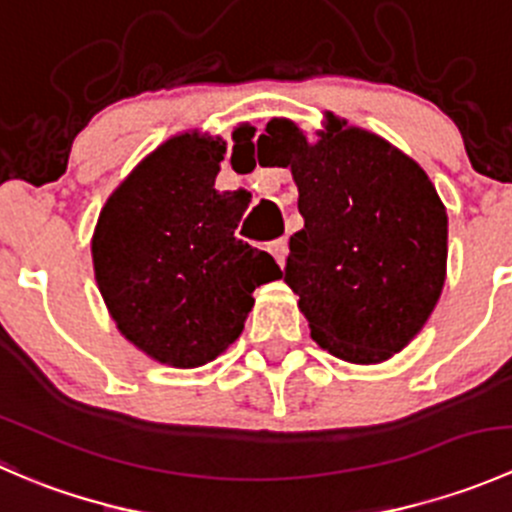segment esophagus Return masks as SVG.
Wrapping results in <instances>:
<instances>
[{"mask_svg":"<svg viewBox=\"0 0 512 512\" xmlns=\"http://www.w3.org/2000/svg\"><path fill=\"white\" fill-rule=\"evenodd\" d=\"M270 252H272V257H275V260H277V265L285 267V262H287V252H289L287 240H275V242H272V245H270Z\"/></svg>","mask_w":512,"mask_h":512,"instance_id":"1","label":"esophagus"}]
</instances>
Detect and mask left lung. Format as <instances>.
Wrapping results in <instances>:
<instances>
[{
  "mask_svg": "<svg viewBox=\"0 0 512 512\" xmlns=\"http://www.w3.org/2000/svg\"><path fill=\"white\" fill-rule=\"evenodd\" d=\"M260 153L277 156L272 165L297 185L304 227L289 237L285 282L314 342L349 364H381L409 347L446 282L448 215L426 170L334 113L314 143L289 118H272Z\"/></svg>",
  "mask_w": 512,
  "mask_h": 512,
  "instance_id": "obj_1",
  "label": "left lung"
}]
</instances>
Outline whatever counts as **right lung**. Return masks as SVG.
Here are the masks:
<instances>
[{
    "instance_id": "right-lung-1",
    "label": "right lung",
    "mask_w": 512,
    "mask_h": 512,
    "mask_svg": "<svg viewBox=\"0 0 512 512\" xmlns=\"http://www.w3.org/2000/svg\"><path fill=\"white\" fill-rule=\"evenodd\" d=\"M255 126L232 131L250 143ZM227 143L183 131L153 148L103 203L91 237L98 292L118 332L153 361L198 369L245 329L255 287L280 280L267 252L237 240L247 190L215 188Z\"/></svg>"
}]
</instances>
